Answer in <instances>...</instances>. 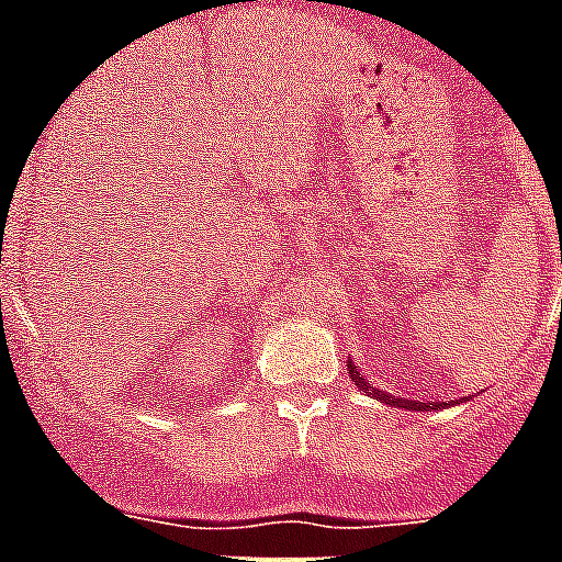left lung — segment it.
<instances>
[{
    "label": "left lung",
    "instance_id": "8db88e82",
    "mask_svg": "<svg viewBox=\"0 0 562 562\" xmlns=\"http://www.w3.org/2000/svg\"><path fill=\"white\" fill-rule=\"evenodd\" d=\"M348 374H351L353 385L360 391H366L369 397H376V400H383L385 405H394V408H408V412H434V408H446L449 403H419V400H405V397H391V394H385V391L374 389L371 383H366V376L360 374V369L353 366V362H348ZM465 400V397H463Z\"/></svg>",
    "mask_w": 562,
    "mask_h": 562
}]
</instances>
